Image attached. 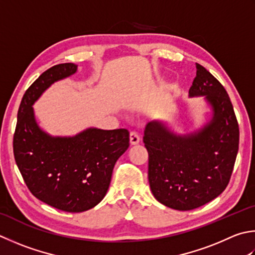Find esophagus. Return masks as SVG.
I'll return each mask as SVG.
<instances>
[{
    "label": "esophagus",
    "mask_w": 255,
    "mask_h": 255,
    "mask_svg": "<svg viewBox=\"0 0 255 255\" xmlns=\"http://www.w3.org/2000/svg\"><path fill=\"white\" fill-rule=\"evenodd\" d=\"M129 140H130L131 144H138L140 142V137L136 131H131L130 134H129Z\"/></svg>",
    "instance_id": "esophagus-1"
}]
</instances>
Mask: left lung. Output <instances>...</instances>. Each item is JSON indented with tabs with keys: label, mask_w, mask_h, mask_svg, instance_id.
Here are the masks:
<instances>
[{
	"label": "left lung",
	"mask_w": 255,
	"mask_h": 255,
	"mask_svg": "<svg viewBox=\"0 0 255 255\" xmlns=\"http://www.w3.org/2000/svg\"><path fill=\"white\" fill-rule=\"evenodd\" d=\"M189 97L202 96L210 108L203 126L177 133L151 121L144 128L148 180L153 197L179 211L199 208L227 188L239 150V125L226 89L200 64Z\"/></svg>",
	"instance_id": "8db88e82"
}]
</instances>
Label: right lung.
Returning a JSON list of instances; mask_svg holds the SVG:
<instances>
[{
  "label": "right lung",
  "instance_id": "obj_1",
  "mask_svg": "<svg viewBox=\"0 0 255 255\" xmlns=\"http://www.w3.org/2000/svg\"><path fill=\"white\" fill-rule=\"evenodd\" d=\"M77 65L47 69L25 92L13 138L14 158L29 191L65 212H83L106 196L115 163L129 147L127 129L89 127L74 136H52L35 118L33 105L54 83L72 76Z\"/></svg>",
  "mask_w": 255,
  "mask_h": 255
}]
</instances>
